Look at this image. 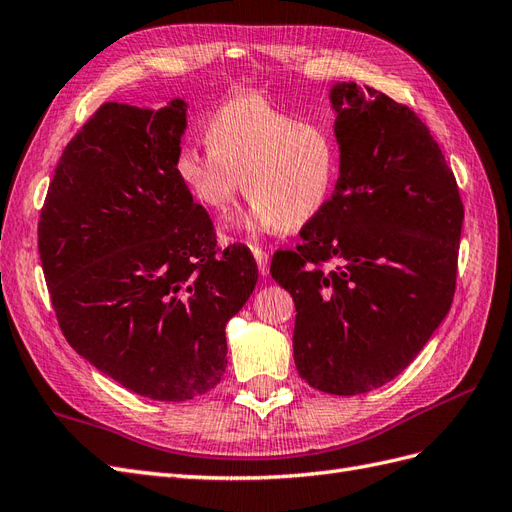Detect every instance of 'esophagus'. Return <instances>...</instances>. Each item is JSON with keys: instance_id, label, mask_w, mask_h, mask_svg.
I'll use <instances>...</instances> for the list:
<instances>
[{"instance_id": "1", "label": "esophagus", "mask_w": 512, "mask_h": 512, "mask_svg": "<svg viewBox=\"0 0 512 512\" xmlns=\"http://www.w3.org/2000/svg\"><path fill=\"white\" fill-rule=\"evenodd\" d=\"M254 258L258 262V271L260 275H267L269 273V254L265 250H260V247H252Z\"/></svg>"}]
</instances>
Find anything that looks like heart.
Here are the masks:
<instances>
[{
	"label": "heart",
	"mask_w": 512,
	"mask_h": 512,
	"mask_svg": "<svg viewBox=\"0 0 512 512\" xmlns=\"http://www.w3.org/2000/svg\"><path fill=\"white\" fill-rule=\"evenodd\" d=\"M207 147L183 145L177 175L205 209L222 213L241 192L252 200L235 226L297 230L327 203L335 179L329 134L299 123L258 94H243L215 108Z\"/></svg>",
	"instance_id": "1"
}]
</instances>
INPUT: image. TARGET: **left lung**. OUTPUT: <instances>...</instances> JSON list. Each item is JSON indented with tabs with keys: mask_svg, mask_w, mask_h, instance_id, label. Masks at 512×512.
<instances>
[{
	"mask_svg": "<svg viewBox=\"0 0 512 512\" xmlns=\"http://www.w3.org/2000/svg\"><path fill=\"white\" fill-rule=\"evenodd\" d=\"M329 98L335 190L301 243L273 254L271 277L297 307L299 376L322 393L361 395L399 376L451 309L463 203L408 106L356 83H335Z\"/></svg>",
	"mask_w": 512,
	"mask_h": 512,
	"instance_id": "obj_1",
	"label": "left lung"
}]
</instances>
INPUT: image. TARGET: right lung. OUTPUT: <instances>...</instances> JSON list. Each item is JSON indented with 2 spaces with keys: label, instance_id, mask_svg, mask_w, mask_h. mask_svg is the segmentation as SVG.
Wrapping results in <instances>:
<instances>
[{
  "label": "right lung",
  "instance_id": "obj_1",
  "mask_svg": "<svg viewBox=\"0 0 512 512\" xmlns=\"http://www.w3.org/2000/svg\"><path fill=\"white\" fill-rule=\"evenodd\" d=\"M188 104L106 102L64 149L38 222L46 286L68 344L108 378L158 401L211 391L226 371V322L258 267L218 247L177 175Z\"/></svg>",
  "mask_w": 512,
  "mask_h": 512
}]
</instances>
